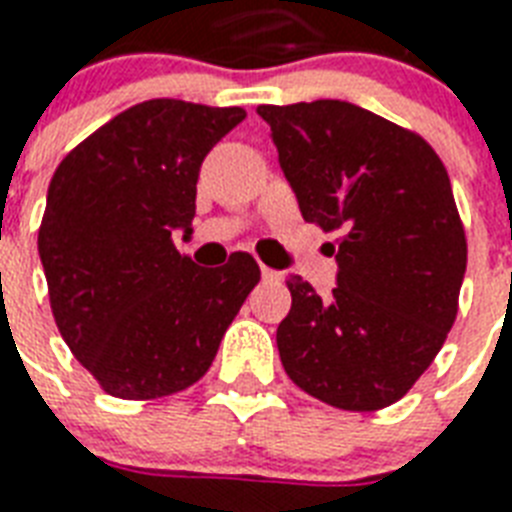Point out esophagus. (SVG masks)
I'll use <instances>...</instances> for the list:
<instances>
[{
	"instance_id": "1",
	"label": "esophagus",
	"mask_w": 512,
	"mask_h": 512,
	"mask_svg": "<svg viewBox=\"0 0 512 512\" xmlns=\"http://www.w3.org/2000/svg\"><path fill=\"white\" fill-rule=\"evenodd\" d=\"M260 273H263L265 281H281V273L273 271V268H268V265H260Z\"/></svg>"
}]
</instances>
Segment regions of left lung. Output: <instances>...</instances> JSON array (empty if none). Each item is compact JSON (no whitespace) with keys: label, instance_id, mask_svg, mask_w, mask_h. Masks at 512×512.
I'll return each mask as SVG.
<instances>
[{"label":"left lung","instance_id":"1","mask_svg":"<svg viewBox=\"0 0 512 512\" xmlns=\"http://www.w3.org/2000/svg\"><path fill=\"white\" fill-rule=\"evenodd\" d=\"M305 223L337 231V287L292 276L276 329L308 396L348 412L396 404L444 345L468 241L444 162L414 132L345 100L260 106Z\"/></svg>","mask_w":512,"mask_h":512}]
</instances>
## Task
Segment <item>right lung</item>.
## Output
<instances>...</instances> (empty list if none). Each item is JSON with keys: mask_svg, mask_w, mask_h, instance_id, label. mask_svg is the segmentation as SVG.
Instances as JSON below:
<instances>
[{"mask_svg": "<svg viewBox=\"0 0 512 512\" xmlns=\"http://www.w3.org/2000/svg\"><path fill=\"white\" fill-rule=\"evenodd\" d=\"M247 116L156 98L127 108L58 164L39 257L60 335L116 398L172 396L204 377L260 268L233 252L223 268L180 255L204 156Z\"/></svg>", "mask_w": 512, "mask_h": 512, "instance_id": "add662e5", "label": "right lung"}]
</instances>
